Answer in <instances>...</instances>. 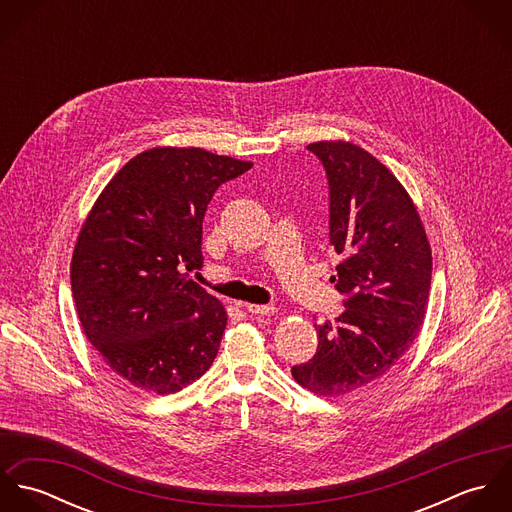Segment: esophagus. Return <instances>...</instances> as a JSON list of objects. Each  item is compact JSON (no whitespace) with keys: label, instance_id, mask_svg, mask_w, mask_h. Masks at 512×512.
<instances>
[{"label":"esophagus","instance_id":"obj_1","mask_svg":"<svg viewBox=\"0 0 512 512\" xmlns=\"http://www.w3.org/2000/svg\"><path fill=\"white\" fill-rule=\"evenodd\" d=\"M246 309L254 315H274L278 311L274 305H258V303H246Z\"/></svg>","mask_w":512,"mask_h":512}]
</instances>
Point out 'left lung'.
<instances>
[{"instance_id":"1","label":"left lung","mask_w":512,"mask_h":512,"mask_svg":"<svg viewBox=\"0 0 512 512\" xmlns=\"http://www.w3.org/2000/svg\"><path fill=\"white\" fill-rule=\"evenodd\" d=\"M307 149L329 179V236L343 258L333 282L345 311L315 325L317 353L292 374L309 392L335 398L378 382L414 343L428 309L432 248L412 197L374 155L345 140Z\"/></svg>"}]
</instances>
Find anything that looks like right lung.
Wrapping results in <instances>:
<instances>
[{
  "label": "right lung",
  "mask_w": 512,
  "mask_h": 512,
  "mask_svg": "<svg viewBox=\"0 0 512 512\" xmlns=\"http://www.w3.org/2000/svg\"><path fill=\"white\" fill-rule=\"evenodd\" d=\"M250 167L203 147H151L108 181L82 222L76 313L100 359L132 386L173 394L213 365L226 309L187 272L203 266L215 191Z\"/></svg>",
  "instance_id": "right-lung-1"
}]
</instances>
